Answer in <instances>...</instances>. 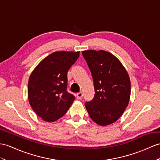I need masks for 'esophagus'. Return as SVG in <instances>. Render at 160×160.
Here are the masks:
<instances>
[{"label": "esophagus", "mask_w": 160, "mask_h": 160, "mask_svg": "<svg viewBox=\"0 0 160 160\" xmlns=\"http://www.w3.org/2000/svg\"><path fill=\"white\" fill-rule=\"evenodd\" d=\"M82 97H83V93H82V92H79V93H77V99H81L82 98Z\"/></svg>", "instance_id": "obj_1"}]
</instances>
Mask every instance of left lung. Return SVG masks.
Wrapping results in <instances>:
<instances>
[{"label": "left lung", "instance_id": "left-lung-1", "mask_svg": "<svg viewBox=\"0 0 160 160\" xmlns=\"http://www.w3.org/2000/svg\"><path fill=\"white\" fill-rule=\"evenodd\" d=\"M82 55L90 70L95 95L85 103L91 119L100 126L116 122L125 111L130 97V80L125 68L112 53L87 50Z\"/></svg>", "mask_w": 160, "mask_h": 160}]
</instances>
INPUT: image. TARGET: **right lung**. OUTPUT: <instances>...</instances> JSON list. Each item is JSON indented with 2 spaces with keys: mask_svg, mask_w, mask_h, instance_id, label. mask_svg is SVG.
Masks as SVG:
<instances>
[{
  "mask_svg": "<svg viewBox=\"0 0 160 160\" xmlns=\"http://www.w3.org/2000/svg\"><path fill=\"white\" fill-rule=\"evenodd\" d=\"M79 52H56L44 58L29 78L28 96L34 111L45 122H53L68 110L75 97L67 91V72Z\"/></svg>",
  "mask_w": 160,
  "mask_h": 160,
  "instance_id": "obj_1",
  "label": "right lung"
}]
</instances>
